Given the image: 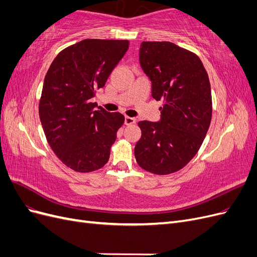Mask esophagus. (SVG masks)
I'll use <instances>...</instances> for the list:
<instances>
[{"instance_id":"obj_1","label":"esophagus","mask_w":257,"mask_h":257,"mask_svg":"<svg viewBox=\"0 0 257 257\" xmlns=\"http://www.w3.org/2000/svg\"><path fill=\"white\" fill-rule=\"evenodd\" d=\"M135 118H131V116H125V119H124V123H125V125H132V124L135 123Z\"/></svg>"}]
</instances>
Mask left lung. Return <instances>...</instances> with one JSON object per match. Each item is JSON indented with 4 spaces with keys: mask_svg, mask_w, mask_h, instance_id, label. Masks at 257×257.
Masks as SVG:
<instances>
[{
    "mask_svg": "<svg viewBox=\"0 0 257 257\" xmlns=\"http://www.w3.org/2000/svg\"><path fill=\"white\" fill-rule=\"evenodd\" d=\"M139 63L163 105L159 122H138L135 159L147 172L173 174L195 157L211 122L208 74L195 53L169 42H143Z\"/></svg>",
    "mask_w": 257,
    "mask_h": 257,
    "instance_id": "obj_1",
    "label": "left lung"
}]
</instances>
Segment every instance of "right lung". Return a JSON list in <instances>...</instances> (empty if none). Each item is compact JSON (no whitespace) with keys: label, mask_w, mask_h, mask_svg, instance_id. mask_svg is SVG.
<instances>
[{"label":"right lung","mask_w":257,"mask_h":257,"mask_svg":"<svg viewBox=\"0 0 257 257\" xmlns=\"http://www.w3.org/2000/svg\"><path fill=\"white\" fill-rule=\"evenodd\" d=\"M128 41L83 40L62 50L45 76L40 119L52 151L78 173L102 168L109 160L120 112L91 103L128 49Z\"/></svg>","instance_id":"add662e5"}]
</instances>
